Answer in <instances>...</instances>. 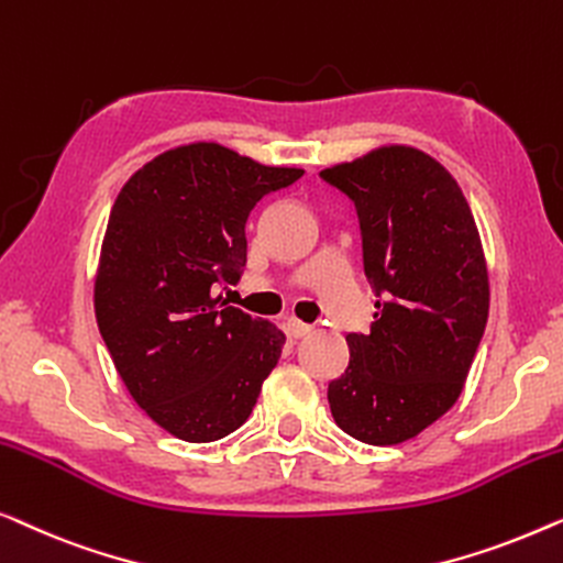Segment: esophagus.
Returning <instances> with one entry per match:
<instances>
[{"label": "esophagus", "instance_id": "obj_1", "mask_svg": "<svg viewBox=\"0 0 563 563\" xmlns=\"http://www.w3.org/2000/svg\"><path fill=\"white\" fill-rule=\"evenodd\" d=\"M285 327H288V334L292 339H303V336H308L313 331L311 323H303V321H296V319H288V323H285Z\"/></svg>", "mask_w": 563, "mask_h": 563}]
</instances>
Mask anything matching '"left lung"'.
<instances>
[{
    "label": "left lung",
    "mask_w": 563,
    "mask_h": 563,
    "mask_svg": "<svg viewBox=\"0 0 563 563\" xmlns=\"http://www.w3.org/2000/svg\"><path fill=\"white\" fill-rule=\"evenodd\" d=\"M354 203L367 334L329 383L339 429L372 446L413 439L454 406L487 327L489 285L472 209L451 173L416 147H383L319 173Z\"/></svg>",
    "instance_id": "obj_1"
}]
</instances>
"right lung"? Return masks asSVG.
<instances>
[{
    "label": "right lung",
    "instance_id": "right-lung-1",
    "mask_svg": "<svg viewBox=\"0 0 563 563\" xmlns=\"http://www.w3.org/2000/svg\"><path fill=\"white\" fill-rule=\"evenodd\" d=\"M303 176L196 142L126 180L101 244L97 323L134 402L173 437L206 443L240 429L285 336L227 306L247 265L250 211Z\"/></svg>",
    "mask_w": 563,
    "mask_h": 563
}]
</instances>
